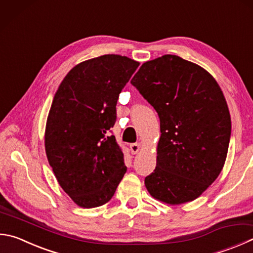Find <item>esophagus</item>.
<instances>
[{
    "mask_svg": "<svg viewBox=\"0 0 253 253\" xmlns=\"http://www.w3.org/2000/svg\"><path fill=\"white\" fill-rule=\"evenodd\" d=\"M129 148H130V153L135 155L140 150V145L139 144H131L129 146Z\"/></svg>",
    "mask_w": 253,
    "mask_h": 253,
    "instance_id": "esophagus-1",
    "label": "esophagus"
}]
</instances>
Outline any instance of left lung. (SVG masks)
Segmentation results:
<instances>
[{
  "label": "left lung",
  "mask_w": 253,
  "mask_h": 253,
  "mask_svg": "<svg viewBox=\"0 0 253 253\" xmlns=\"http://www.w3.org/2000/svg\"><path fill=\"white\" fill-rule=\"evenodd\" d=\"M134 85L158 113L157 165L145 178L153 198L177 206L198 198L221 172L231 118L213 76L177 55L142 64Z\"/></svg>",
  "instance_id": "1"
}]
</instances>
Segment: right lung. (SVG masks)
<instances>
[{
    "mask_svg": "<svg viewBox=\"0 0 253 253\" xmlns=\"http://www.w3.org/2000/svg\"><path fill=\"white\" fill-rule=\"evenodd\" d=\"M139 63L108 54L77 64L55 93L45 127V151L59 186L82 208L112 199L127 168L109 129L122 89Z\"/></svg>",
    "mask_w": 253,
    "mask_h": 253,
    "instance_id": "add662e5",
    "label": "right lung"
}]
</instances>
